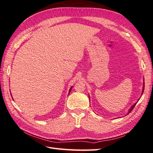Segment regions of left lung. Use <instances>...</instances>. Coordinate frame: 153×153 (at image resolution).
<instances>
[{
    "label": "left lung",
    "mask_w": 153,
    "mask_h": 153,
    "mask_svg": "<svg viewBox=\"0 0 153 153\" xmlns=\"http://www.w3.org/2000/svg\"><path fill=\"white\" fill-rule=\"evenodd\" d=\"M144 88H145V86H144V84H143V91H142V94H143V91H144ZM135 105H136V103H135L134 105H133V106H132L131 108H130V110H129V112H128V113H130V112L132 111V110H133V108H134V107L135 106Z\"/></svg>",
    "instance_id": "obj_1"
}]
</instances>
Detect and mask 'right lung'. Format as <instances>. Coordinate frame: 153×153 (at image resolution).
<instances>
[{
    "instance_id": "right-lung-1",
    "label": "right lung",
    "mask_w": 153,
    "mask_h": 153,
    "mask_svg": "<svg viewBox=\"0 0 153 153\" xmlns=\"http://www.w3.org/2000/svg\"><path fill=\"white\" fill-rule=\"evenodd\" d=\"M73 87V86H72ZM72 87H71V88H70V90H69V93H70V91H71V88H72Z\"/></svg>"
}]
</instances>
